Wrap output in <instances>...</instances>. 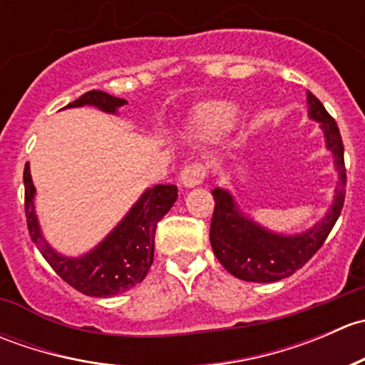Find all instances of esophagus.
<instances>
[{
    "instance_id": "esophagus-1",
    "label": "esophagus",
    "mask_w": 365,
    "mask_h": 365,
    "mask_svg": "<svg viewBox=\"0 0 365 365\" xmlns=\"http://www.w3.org/2000/svg\"><path fill=\"white\" fill-rule=\"evenodd\" d=\"M206 175H208V168L203 162H192V164L185 165L180 173V182L183 187L190 189V187H197L205 182Z\"/></svg>"
}]
</instances>
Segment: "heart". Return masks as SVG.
<instances>
[{
    "label": "heart",
    "mask_w": 365,
    "mask_h": 365,
    "mask_svg": "<svg viewBox=\"0 0 365 365\" xmlns=\"http://www.w3.org/2000/svg\"><path fill=\"white\" fill-rule=\"evenodd\" d=\"M237 118V109L230 104H206L197 109L194 116V125L206 134H217L226 128H230L235 123Z\"/></svg>",
    "instance_id": "obj_1"
}]
</instances>
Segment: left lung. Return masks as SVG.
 <instances>
[{
	"instance_id": "1",
	"label": "left lung",
	"mask_w": 365,
	"mask_h": 365,
	"mask_svg": "<svg viewBox=\"0 0 365 365\" xmlns=\"http://www.w3.org/2000/svg\"><path fill=\"white\" fill-rule=\"evenodd\" d=\"M307 104L309 116L319 121L327 148L332 152L334 164L339 171L334 205L325 219L311 230L298 235H279L245 217L227 190L213 189L215 208L210 224V244L222 267L242 281L275 282L293 275L319 251L341 215L346 196V168L339 127L311 91H307Z\"/></svg>"
}]
</instances>
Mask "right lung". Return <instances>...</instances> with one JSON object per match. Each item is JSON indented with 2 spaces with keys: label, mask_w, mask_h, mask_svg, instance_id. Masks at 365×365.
Here are the masks:
<instances>
[{
  "label": "right lung",
  "mask_w": 365,
  "mask_h": 365,
  "mask_svg": "<svg viewBox=\"0 0 365 365\" xmlns=\"http://www.w3.org/2000/svg\"><path fill=\"white\" fill-rule=\"evenodd\" d=\"M127 104L125 98L91 90L70 102L67 108L95 106L101 111L116 113ZM35 185L29 164L24 165V210L33 244L54 272L67 284L88 297H113L139 284L153 263L157 224L178 197L176 185H155L146 190L120 224L91 252L81 257H65L46 242L35 215Z\"/></svg>",
  "instance_id": "obj_1"
}]
</instances>
